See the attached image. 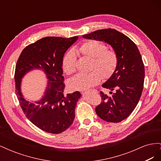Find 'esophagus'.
I'll list each match as a JSON object with an SVG mask.
<instances>
[{
    "instance_id": "1",
    "label": "esophagus",
    "mask_w": 161,
    "mask_h": 161,
    "mask_svg": "<svg viewBox=\"0 0 161 161\" xmlns=\"http://www.w3.org/2000/svg\"><path fill=\"white\" fill-rule=\"evenodd\" d=\"M92 91V92H97V90H95V89H94V90H91V91ZM88 92H89V91H88ZM82 93H84V92H82Z\"/></svg>"
}]
</instances>
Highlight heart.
<instances>
[{"label": "heart", "instance_id": "obj_1", "mask_svg": "<svg viewBox=\"0 0 161 161\" xmlns=\"http://www.w3.org/2000/svg\"><path fill=\"white\" fill-rule=\"evenodd\" d=\"M76 50L83 56L91 58L90 72L79 74L69 82L72 90L84 91L99 83L101 78L109 79L113 75L118 64L116 52L107 48L103 42L91 40L83 42ZM76 56L72 51L68 52L62 59V69L66 75H72L76 72Z\"/></svg>", "mask_w": 161, "mask_h": 161}]
</instances>
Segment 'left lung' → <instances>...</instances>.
Listing matches in <instances>:
<instances>
[{
	"label": "left lung",
	"mask_w": 161,
	"mask_h": 161,
	"mask_svg": "<svg viewBox=\"0 0 161 161\" xmlns=\"http://www.w3.org/2000/svg\"><path fill=\"white\" fill-rule=\"evenodd\" d=\"M86 39L109 43L118 56V64L113 75L102 86L111 95L101 91V103L95 111L100 118L118 123L132 113L142 95L144 66L137 46L130 39L114 29H104L82 36Z\"/></svg>",
	"instance_id": "8db88e82"
}]
</instances>
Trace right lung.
Segmentation results:
<instances>
[{
	"instance_id": "add662e5",
	"label": "right lung",
	"mask_w": 161,
	"mask_h": 161,
	"mask_svg": "<svg viewBox=\"0 0 161 161\" xmlns=\"http://www.w3.org/2000/svg\"><path fill=\"white\" fill-rule=\"evenodd\" d=\"M79 37H46L28 45L19 56L14 72L15 92L27 118L37 128L47 133L58 134L69 128L75 118V108L80 98L79 91L64 94L62 59L66 51ZM35 68L45 71L49 80L45 96L30 103L20 92L22 76Z\"/></svg>"
}]
</instances>
